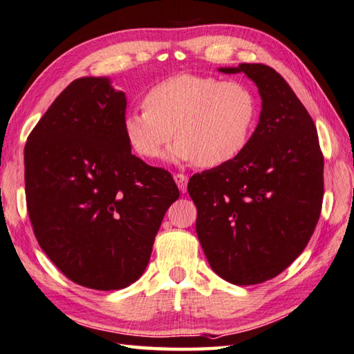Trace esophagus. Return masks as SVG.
<instances>
[{
    "label": "esophagus",
    "mask_w": 354,
    "mask_h": 354,
    "mask_svg": "<svg viewBox=\"0 0 354 354\" xmlns=\"http://www.w3.org/2000/svg\"><path fill=\"white\" fill-rule=\"evenodd\" d=\"M173 179H175V183L179 187V190L185 193L187 192V176L183 175V173H176V175L173 176Z\"/></svg>",
    "instance_id": "34e87169"
}]
</instances>
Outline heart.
Masks as SVG:
<instances>
[{"mask_svg": "<svg viewBox=\"0 0 354 354\" xmlns=\"http://www.w3.org/2000/svg\"><path fill=\"white\" fill-rule=\"evenodd\" d=\"M145 109L130 110L122 120L127 141L138 153L155 158L165 151L173 162L216 169L241 156L258 120L253 90L239 81L181 73L158 82L144 98Z\"/></svg>", "mask_w": 354, "mask_h": 354, "instance_id": "heart-1", "label": "heart"}]
</instances>
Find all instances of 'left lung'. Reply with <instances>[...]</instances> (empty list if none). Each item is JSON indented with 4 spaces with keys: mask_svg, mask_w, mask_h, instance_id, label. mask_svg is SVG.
Masks as SVG:
<instances>
[{
    "mask_svg": "<svg viewBox=\"0 0 354 354\" xmlns=\"http://www.w3.org/2000/svg\"><path fill=\"white\" fill-rule=\"evenodd\" d=\"M218 71L254 82L259 122L241 156L193 175L187 190L213 272L253 286L278 276L307 247L321 214L324 156L313 120L274 68L242 62Z\"/></svg>",
    "mask_w": 354,
    "mask_h": 354,
    "instance_id": "obj_1",
    "label": "left lung"
}]
</instances>
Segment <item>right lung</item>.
<instances>
[{
  "mask_svg": "<svg viewBox=\"0 0 354 354\" xmlns=\"http://www.w3.org/2000/svg\"><path fill=\"white\" fill-rule=\"evenodd\" d=\"M126 93L107 76L72 81L27 138L26 201L39 247L68 279L121 290L140 279L179 190L131 153Z\"/></svg>",
  "mask_w": 354,
  "mask_h": 354,
  "instance_id": "right-lung-1",
  "label": "right lung"
}]
</instances>
